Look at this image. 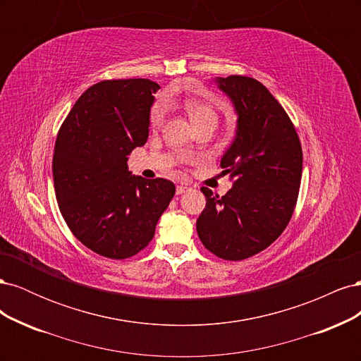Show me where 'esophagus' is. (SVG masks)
<instances>
[{"label":"esophagus","instance_id":"1","mask_svg":"<svg viewBox=\"0 0 361 361\" xmlns=\"http://www.w3.org/2000/svg\"><path fill=\"white\" fill-rule=\"evenodd\" d=\"M188 190V185H185V183H180V185H178V187H176V194H183L185 191H187Z\"/></svg>","mask_w":361,"mask_h":361}]
</instances>
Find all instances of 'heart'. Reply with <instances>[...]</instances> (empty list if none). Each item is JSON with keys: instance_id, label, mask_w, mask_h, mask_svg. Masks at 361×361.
<instances>
[{"instance_id": "obj_1", "label": "heart", "mask_w": 361, "mask_h": 361, "mask_svg": "<svg viewBox=\"0 0 361 361\" xmlns=\"http://www.w3.org/2000/svg\"><path fill=\"white\" fill-rule=\"evenodd\" d=\"M185 111H187L191 123L199 128L202 125H216L218 120V113L215 110V106L209 102H206L203 99H197V97H187L182 102ZM164 123V110L162 106L157 105L154 110H152L150 114V126L154 129L161 128Z\"/></svg>"}]
</instances>
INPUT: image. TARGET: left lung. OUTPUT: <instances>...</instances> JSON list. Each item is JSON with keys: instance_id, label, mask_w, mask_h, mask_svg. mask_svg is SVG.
Instances as JSON below:
<instances>
[{"instance_id": "left-lung-1", "label": "left lung", "mask_w": 361, "mask_h": 361, "mask_svg": "<svg viewBox=\"0 0 361 361\" xmlns=\"http://www.w3.org/2000/svg\"><path fill=\"white\" fill-rule=\"evenodd\" d=\"M238 113L233 143L221 158L233 179L226 195L203 187L206 207L197 220L202 244L224 260H244L268 248L289 224L297 204L302 150L279 101L255 78H218Z\"/></svg>"}]
</instances>
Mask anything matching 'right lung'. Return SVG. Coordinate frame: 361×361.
I'll return each mask as SVG.
<instances>
[{
	"label": "right lung",
	"mask_w": 361,
	"mask_h": 361,
	"mask_svg": "<svg viewBox=\"0 0 361 361\" xmlns=\"http://www.w3.org/2000/svg\"><path fill=\"white\" fill-rule=\"evenodd\" d=\"M159 85L146 78L105 80L87 89L64 118L52 158L60 212L73 236L108 259L146 248L176 188L128 171V157L149 137Z\"/></svg>",
	"instance_id": "add662e5"
}]
</instances>
